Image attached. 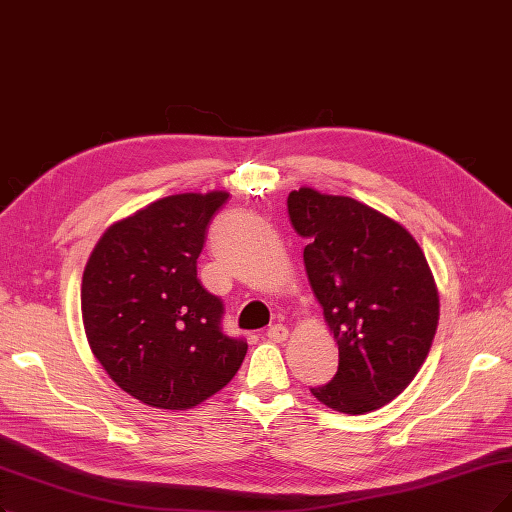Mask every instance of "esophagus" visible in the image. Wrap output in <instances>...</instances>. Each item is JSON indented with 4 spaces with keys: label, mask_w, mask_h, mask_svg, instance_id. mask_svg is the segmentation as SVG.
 <instances>
[{
    "label": "esophagus",
    "mask_w": 512,
    "mask_h": 512,
    "mask_svg": "<svg viewBox=\"0 0 512 512\" xmlns=\"http://www.w3.org/2000/svg\"><path fill=\"white\" fill-rule=\"evenodd\" d=\"M287 337H289V329L287 327L274 325V327L268 329V339H270V342H274V344H282Z\"/></svg>",
    "instance_id": "obj_1"
}]
</instances>
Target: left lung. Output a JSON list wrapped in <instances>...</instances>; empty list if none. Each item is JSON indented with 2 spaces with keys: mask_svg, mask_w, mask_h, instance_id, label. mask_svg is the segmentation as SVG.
<instances>
[{
  "mask_svg": "<svg viewBox=\"0 0 512 512\" xmlns=\"http://www.w3.org/2000/svg\"><path fill=\"white\" fill-rule=\"evenodd\" d=\"M291 223L308 238L310 287L339 348L333 380L316 399L350 415L384 407L420 371L439 325V291L405 227L348 196L299 187Z\"/></svg>",
  "mask_w": 512,
  "mask_h": 512,
  "instance_id": "obj_1",
  "label": "left lung"
}]
</instances>
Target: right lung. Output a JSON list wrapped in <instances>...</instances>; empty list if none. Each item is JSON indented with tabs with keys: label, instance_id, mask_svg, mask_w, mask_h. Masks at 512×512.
<instances>
[{
	"label": "right lung",
	"instance_id": "add662e5",
	"mask_svg": "<svg viewBox=\"0 0 512 512\" xmlns=\"http://www.w3.org/2000/svg\"><path fill=\"white\" fill-rule=\"evenodd\" d=\"M227 192L175 194L107 227L82 276L88 346L137 401L185 411L230 384L246 342L221 331L223 304L198 280L208 223Z\"/></svg>",
	"mask_w": 512,
	"mask_h": 512
}]
</instances>
